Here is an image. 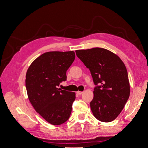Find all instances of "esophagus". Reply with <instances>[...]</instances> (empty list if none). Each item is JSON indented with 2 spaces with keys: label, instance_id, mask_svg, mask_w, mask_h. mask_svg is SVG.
<instances>
[{
  "label": "esophagus",
  "instance_id": "obj_1",
  "mask_svg": "<svg viewBox=\"0 0 148 148\" xmlns=\"http://www.w3.org/2000/svg\"><path fill=\"white\" fill-rule=\"evenodd\" d=\"M77 95H81L82 94H83V92H82V91H78L77 92Z\"/></svg>",
  "mask_w": 148,
  "mask_h": 148
}]
</instances>
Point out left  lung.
<instances>
[{"label": "left lung", "mask_w": 148, "mask_h": 148, "mask_svg": "<svg viewBox=\"0 0 148 148\" xmlns=\"http://www.w3.org/2000/svg\"><path fill=\"white\" fill-rule=\"evenodd\" d=\"M89 69L96 85L90 102L94 116L103 122L118 117L128 101L130 87L128 72L120 58L107 49L95 47L75 51Z\"/></svg>", "instance_id": "8db88e82"}]
</instances>
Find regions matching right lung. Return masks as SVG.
<instances>
[{"label":"right lung","instance_id":"1","mask_svg":"<svg viewBox=\"0 0 148 148\" xmlns=\"http://www.w3.org/2000/svg\"><path fill=\"white\" fill-rule=\"evenodd\" d=\"M75 59L73 51H51L36 59L26 71V88L35 110L49 123L59 125L70 117L75 92L58 88Z\"/></svg>","mask_w":148,"mask_h":148}]
</instances>
